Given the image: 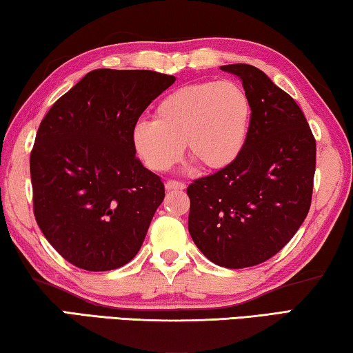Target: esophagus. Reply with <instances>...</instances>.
<instances>
[{
    "mask_svg": "<svg viewBox=\"0 0 353 353\" xmlns=\"http://www.w3.org/2000/svg\"><path fill=\"white\" fill-rule=\"evenodd\" d=\"M186 188V184L181 183V181H175V180H169L165 183V190H183Z\"/></svg>",
    "mask_w": 353,
    "mask_h": 353,
    "instance_id": "34e87169",
    "label": "esophagus"
}]
</instances>
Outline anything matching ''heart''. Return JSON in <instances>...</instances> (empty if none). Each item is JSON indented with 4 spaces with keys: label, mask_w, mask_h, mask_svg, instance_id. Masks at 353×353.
Returning <instances> with one entry per match:
<instances>
[{
    "label": "heart",
    "mask_w": 353,
    "mask_h": 353,
    "mask_svg": "<svg viewBox=\"0 0 353 353\" xmlns=\"http://www.w3.org/2000/svg\"><path fill=\"white\" fill-rule=\"evenodd\" d=\"M252 125V103L233 81L188 84L165 95L153 122L131 131L132 148L150 170L164 172L180 159L183 147L206 170H222L244 150Z\"/></svg>",
    "instance_id": "b5f03b06"
}]
</instances>
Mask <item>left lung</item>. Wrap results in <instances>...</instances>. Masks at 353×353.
I'll return each instance as SVG.
<instances>
[{
	"mask_svg": "<svg viewBox=\"0 0 353 353\" xmlns=\"http://www.w3.org/2000/svg\"><path fill=\"white\" fill-rule=\"evenodd\" d=\"M252 103L244 150L227 169L189 184L190 238L227 269L264 263L285 247L311 205L316 141L302 109L259 68L222 65Z\"/></svg>",
	"mask_w": 353,
	"mask_h": 353,
	"instance_id": "1",
	"label": "left lung"
}]
</instances>
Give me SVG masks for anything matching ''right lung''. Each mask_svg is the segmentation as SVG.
I'll return each mask as SVG.
<instances>
[{
    "label": "right lung",
    "mask_w": 353,
    "mask_h": 353,
    "mask_svg": "<svg viewBox=\"0 0 353 353\" xmlns=\"http://www.w3.org/2000/svg\"><path fill=\"white\" fill-rule=\"evenodd\" d=\"M175 77L152 70L89 72L57 100L31 153L34 216L56 252L103 272L141 250L164 200V184L142 165L131 131Z\"/></svg>",
    "instance_id": "1"
}]
</instances>
